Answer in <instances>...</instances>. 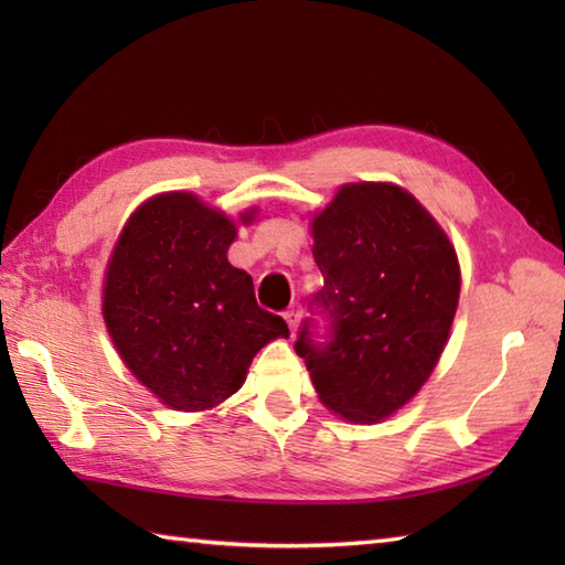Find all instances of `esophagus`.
<instances>
[{
	"label": "esophagus",
	"mask_w": 565,
	"mask_h": 565,
	"mask_svg": "<svg viewBox=\"0 0 565 565\" xmlns=\"http://www.w3.org/2000/svg\"><path fill=\"white\" fill-rule=\"evenodd\" d=\"M284 318H286V322H289L291 332H296V328H298V320H301V306H291V308L286 310V313H284Z\"/></svg>",
	"instance_id": "34e87169"
}]
</instances>
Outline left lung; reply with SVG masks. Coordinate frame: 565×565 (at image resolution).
I'll list each match as a JSON object with an SVG mask.
<instances>
[{
  "instance_id": "obj_1",
  "label": "left lung",
  "mask_w": 565,
  "mask_h": 565,
  "mask_svg": "<svg viewBox=\"0 0 565 565\" xmlns=\"http://www.w3.org/2000/svg\"><path fill=\"white\" fill-rule=\"evenodd\" d=\"M313 239L326 286L308 303L294 350L330 411L379 423L439 362L461 289L456 252L393 184L342 186L313 221Z\"/></svg>"
}]
</instances>
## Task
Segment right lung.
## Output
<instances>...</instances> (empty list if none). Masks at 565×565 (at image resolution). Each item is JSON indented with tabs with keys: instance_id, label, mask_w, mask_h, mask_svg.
Returning <instances> with one entry per match:
<instances>
[{
	"instance_id": "add662e5",
	"label": "right lung",
	"mask_w": 565,
	"mask_h": 565,
	"mask_svg": "<svg viewBox=\"0 0 565 565\" xmlns=\"http://www.w3.org/2000/svg\"><path fill=\"white\" fill-rule=\"evenodd\" d=\"M233 239L223 213L172 191L130 215L106 269L104 318L116 350L177 411L218 405L243 386L264 344L289 338L286 320L257 306L252 276L227 262Z\"/></svg>"
}]
</instances>
